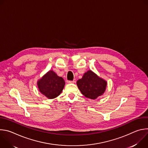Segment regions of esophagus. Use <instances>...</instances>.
<instances>
[{
	"instance_id": "esophagus-1",
	"label": "esophagus",
	"mask_w": 148,
	"mask_h": 148,
	"mask_svg": "<svg viewBox=\"0 0 148 148\" xmlns=\"http://www.w3.org/2000/svg\"><path fill=\"white\" fill-rule=\"evenodd\" d=\"M67 83H69V84H71V83H74L75 81L73 80V81H67Z\"/></svg>"
}]
</instances>
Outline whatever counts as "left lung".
Wrapping results in <instances>:
<instances>
[{
  "mask_svg": "<svg viewBox=\"0 0 148 148\" xmlns=\"http://www.w3.org/2000/svg\"><path fill=\"white\" fill-rule=\"evenodd\" d=\"M77 85L83 95L95 99L104 93L107 82L92 71L88 70L84 73L82 78L77 81Z\"/></svg>",
  "mask_w": 148,
  "mask_h": 148,
  "instance_id": "8db88e82",
  "label": "left lung"
}]
</instances>
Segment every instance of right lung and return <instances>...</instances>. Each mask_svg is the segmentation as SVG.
I'll return each instance as SVG.
<instances>
[{"instance_id": "right-lung-1", "label": "right lung", "mask_w": 148, "mask_h": 148, "mask_svg": "<svg viewBox=\"0 0 148 148\" xmlns=\"http://www.w3.org/2000/svg\"><path fill=\"white\" fill-rule=\"evenodd\" d=\"M65 81L56 73L50 70L37 81L39 91L49 99L58 97L64 87Z\"/></svg>"}]
</instances>
